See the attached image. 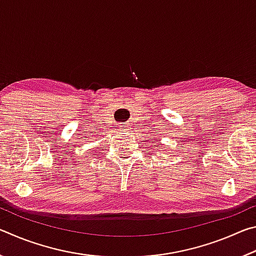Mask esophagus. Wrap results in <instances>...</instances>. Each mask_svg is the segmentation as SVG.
I'll return each mask as SVG.
<instances>
[{
	"label": "esophagus",
	"instance_id": "esophagus-1",
	"mask_svg": "<svg viewBox=\"0 0 256 256\" xmlns=\"http://www.w3.org/2000/svg\"><path fill=\"white\" fill-rule=\"evenodd\" d=\"M120 130L122 132H128L130 130H131V128H130V124L128 123H123L120 125Z\"/></svg>",
	"mask_w": 256,
	"mask_h": 256
}]
</instances>
